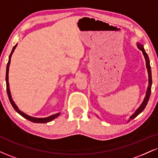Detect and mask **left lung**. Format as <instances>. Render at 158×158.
I'll use <instances>...</instances> for the list:
<instances>
[{"mask_svg":"<svg viewBox=\"0 0 158 158\" xmlns=\"http://www.w3.org/2000/svg\"><path fill=\"white\" fill-rule=\"evenodd\" d=\"M138 48H139L140 50L142 52H143V54L144 55V57H145V59H146V68H147L148 73H149V86H148L147 91H146V97H145V98H144L143 103L141 104V105L140 106V107L136 110L135 113L132 115H131V117L130 118V120H129V121H131V120H132V119H134L136 116H138V115H139V114L141 113V112L143 111L144 109H145L146 104H147L148 102H149L150 95H151L152 83V71H151V67H150V62H149V56H148V54H146V52L145 51V50H144L143 45L139 44V43H138Z\"/></svg>","mask_w":158,"mask_h":158,"instance_id":"1","label":"left lung"}]
</instances>
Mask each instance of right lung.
Here are the masks:
<instances>
[{
  "label": "right lung",
  "mask_w": 158,
  "mask_h": 158,
  "mask_svg": "<svg viewBox=\"0 0 158 158\" xmlns=\"http://www.w3.org/2000/svg\"><path fill=\"white\" fill-rule=\"evenodd\" d=\"M17 46V44L15 45L14 47H13L12 48V52H11L10 55H9V62L8 63H7V65H6V90H7V94H8V96H9V102H10L11 104L12 105V107L15 110V111L18 112V113L20 114V115H22L23 117L25 118L26 119H27V120L31 121V122H34V123H47V122H49V121L54 120V118H56V117H58L59 115H60V113H56L55 114V115H51V116L49 117H47V118H34V117H31V116H29V115H26V114H25L24 113H23L22 111H20V110L18 109V107L16 106V104H15V102H13L12 98V96H11V94H10V90H9V64H10V60H11V56H12V55L13 54V52H14L15 48H16Z\"/></svg>",
  "instance_id": "1"
}]
</instances>
